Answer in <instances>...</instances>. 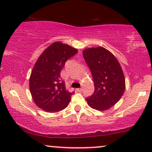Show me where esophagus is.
<instances>
[{
	"mask_svg": "<svg viewBox=\"0 0 152 152\" xmlns=\"http://www.w3.org/2000/svg\"><path fill=\"white\" fill-rule=\"evenodd\" d=\"M76 91H78V92H81V91H82V88H77Z\"/></svg>",
	"mask_w": 152,
	"mask_h": 152,
	"instance_id": "1",
	"label": "esophagus"
}]
</instances>
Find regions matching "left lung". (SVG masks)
Wrapping results in <instances>:
<instances>
[{
  "label": "left lung",
  "mask_w": 152,
  "mask_h": 152,
  "mask_svg": "<svg viewBox=\"0 0 152 152\" xmlns=\"http://www.w3.org/2000/svg\"><path fill=\"white\" fill-rule=\"evenodd\" d=\"M90 68L95 91L86 100L93 109L105 111L120 100L125 90V79L122 67L109 50L99 46L83 50Z\"/></svg>",
  "instance_id": "8db88e82"
}]
</instances>
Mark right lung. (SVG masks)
<instances>
[{"label":"right lung","mask_w":152,"mask_h":152,"mask_svg":"<svg viewBox=\"0 0 152 152\" xmlns=\"http://www.w3.org/2000/svg\"><path fill=\"white\" fill-rule=\"evenodd\" d=\"M78 50L57 41L39 56L30 77V91L35 104L48 113H56L68 107L73 93L66 90L60 72L66 60Z\"/></svg>","instance_id":"add662e5"}]
</instances>
